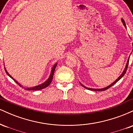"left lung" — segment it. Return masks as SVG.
<instances>
[{"mask_svg":"<svg viewBox=\"0 0 133 133\" xmlns=\"http://www.w3.org/2000/svg\"><path fill=\"white\" fill-rule=\"evenodd\" d=\"M121 21H122V22L123 23V25H124V27H126V24H125V22H124V20H123V19H121ZM132 47H133V44H132ZM129 57H130V56H129ZM129 58H128V61H127V63H126V67H125V68H124V71H123V72H122V74H121V76H119V77H118V78H117L116 80L114 82H112V84H110L109 85V86H107V87H106V88H102V89H92V88H87V87H86V86H84V85H82L81 83L80 82V84L81 85V86H82V87H84V88H86V89H89V90H91V91H105V90H106V89H109V88H110V87H111L112 86H113V85L114 84H116V82L118 81H119L122 78V77H123V76H124V75L125 74V73H126V71H127V69H128V64H129Z\"/></svg>","mask_w":133,"mask_h":133,"instance_id":"left-lung-1","label":"left lung"}]
</instances>
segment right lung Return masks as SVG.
I'll return each mask as SVG.
<instances>
[{
    "mask_svg": "<svg viewBox=\"0 0 133 133\" xmlns=\"http://www.w3.org/2000/svg\"><path fill=\"white\" fill-rule=\"evenodd\" d=\"M57 63H56V64H55L54 65V66L52 67V69L51 72V74H50L49 77V78L47 79V80L46 81H45V82H44V83L38 85V86H34V87H32V88H25V89H27V90H28V91H30V90H33V91H36V90H41V89H44V88H47V87L51 83L52 80V78H53V76H54V73L55 69H56V65H57ZM5 72H6V73H7V74L9 76V77H11V78L14 81L16 82L17 84H19L20 86H21V87H22V86H21V84L19 83V82H18L16 80H15V79H14L13 77H12V76H10V74H9L8 72L7 71V70H6V69H5ZM22 88H23V87H22Z\"/></svg>",
    "mask_w": 133,
    "mask_h": 133,
    "instance_id": "add662e5",
    "label": "right lung"
}]
</instances>
